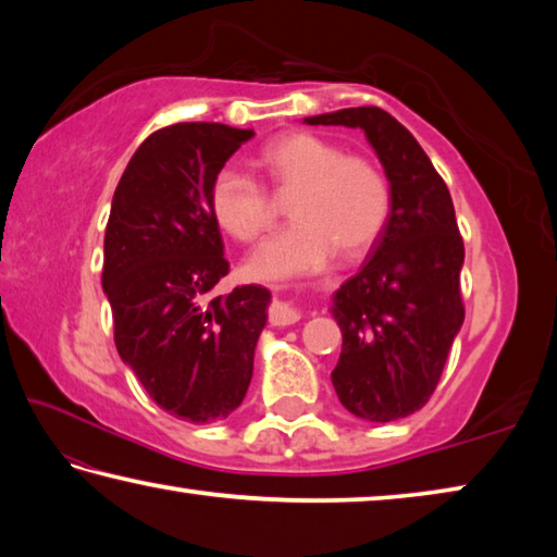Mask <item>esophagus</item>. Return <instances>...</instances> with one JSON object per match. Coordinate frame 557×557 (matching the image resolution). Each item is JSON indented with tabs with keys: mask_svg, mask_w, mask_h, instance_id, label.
I'll list each match as a JSON object with an SVG mask.
<instances>
[{
	"mask_svg": "<svg viewBox=\"0 0 557 557\" xmlns=\"http://www.w3.org/2000/svg\"><path fill=\"white\" fill-rule=\"evenodd\" d=\"M268 319L272 326H289L299 322V312L287 301H272L270 309H268Z\"/></svg>",
	"mask_w": 557,
	"mask_h": 557,
	"instance_id": "34e87169",
	"label": "esophagus"
}]
</instances>
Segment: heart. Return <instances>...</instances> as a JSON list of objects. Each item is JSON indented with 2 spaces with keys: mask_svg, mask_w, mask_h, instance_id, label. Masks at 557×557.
Returning <instances> with one entry per match:
<instances>
[{
  "mask_svg": "<svg viewBox=\"0 0 557 557\" xmlns=\"http://www.w3.org/2000/svg\"><path fill=\"white\" fill-rule=\"evenodd\" d=\"M258 164L292 221L256 250L245 272L256 280H289L322 270L336 256L356 260L371 250L391 215V182L369 154L344 149L312 132H287L262 147ZM209 203L215 223L238 243H256L277 221V203L256 178L221 169Z\"/></svg>",
  "mask_w": 557,
  "mask_h": 557,
  "instance_id": "b5f03b06",
  "label": "heart"
}]
</instances>
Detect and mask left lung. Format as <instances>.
<instances>
[{"mask_svg":"<svg viewBox=\"0 0 557 557\" xmlns=\"http://www.w3.org/2000/svg\"><path fill=\"white\" fill-rule=\"evenodd\" d=\"M307 125L361 127L393 194L369 260L334 295L332 314L344 338L334 391L361 420L408 418L435 393L465 322V240L449 188L418 139L381 108L326 112Z\"/></svg>","mask_w":557,"mask_h":557,"instance_id":"left-lung-1","label":"left lung"}]
</instances>
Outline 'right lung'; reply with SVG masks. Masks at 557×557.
<instances>
[{
    "mask_svg": "<svg viewBox=\"0 0 557 557\" xmlns=\"http://www.w3.org/2000/svg\"><path fill=\"white\" fill-rule=\"evenodd\" d=\"M252 135L219 122L152 132L120 178L106 228L102 289L117 354L159 408L196 425L243 403L268 322L265 287L213 292L228 260L211 182Z\"/></svg>",
    "mask_w": 557,
    "mask_h": 557,
    "instance_id": "add662e5",
    "label": "right lung"
}]
</instances>
